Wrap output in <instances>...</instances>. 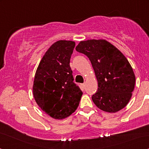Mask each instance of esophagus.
<instances>
[{"label":"esophagus","instance_id":"1","mask_svg":"<svg viewBox=\"0 0 149 149\" xmlns=\"http://www.w3.org/2000/svg\"><path fill=\"white\" fill-rule=\"evenodd\" d=\"M81 86H82L83 87H85V83H82V84H81Z\"/></svg>","mask_w":149,"mask_h":149}]
</instances>
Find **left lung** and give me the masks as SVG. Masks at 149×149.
I'll return each instance as SVG.
<instances>
[{
    "label": "left lung",
    "instance_id": "1",
    "mask_svg": "<svg viewBox=\"0 0 149 149\" xmlns=\"http://www.w3.org/2000/svg\"><path fill=\"white\" fill-rule=\"evenodd\" d=\"M76 50L88 57L98 89L91 99L97 108L116 113L127 104L135 86L133 69L124 55L106 40L81 41Z\"/></svg>",
    "mask_w": 149,
    "mask_h": 149
}]
</instances>
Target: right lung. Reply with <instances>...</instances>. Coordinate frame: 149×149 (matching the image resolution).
<instances>
[{
  "mask_svg": "<svg viewBox=\"0 0 149 149\" xmlns=\"http://www.w3.org/2000/svg\"><path fill=\"white\" fill-rule=\"evenodd\" d=\"M75 42L58 40L40 60L33 84V95L42 111L56 119H64L76 111L83 92L73 82L70 66Z\"/></svg>",
  "mask_w": 149,
  "mask_h": 149,
  "instance_id": "add662e5",
  "label": "right lung"
}]
</instances>
